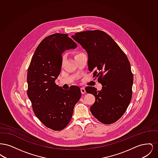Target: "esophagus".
<instances>
[{"label":"esophagus","instance_id":"esophagus-1","mask_svg":"<svg viewBox=\"0 0 158 158\" xmlns=\"http://www.w3.org/2000/svg\"><path fill=\"white\" fill-rule=\"evenodd\" d=\"M81 93H82V94H84L86 93V90H85V89L84 87H82V88H81Z\"/></svg>","mask_w":158,"mask_h":158}]
</instances>
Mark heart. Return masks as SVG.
I'll list each match as a JSON object with an SVG mask.
<instances>
[{
    "label": "heart",
    "instance_id": "b5f03b06",
    "mask_svg": "<svg viewBox=\"0 0 158 158\" xmlns=\"http://www.w3.org/2000/svg\"><path fill=\"white\" fill-rule=\"evenodd\" d=\"M83 54V53H81V52H77V53H76L75 54V58L77 57L78 56H79L82 55V54Z\"/></svg>",
    "mask_w": 158,
    "mask_h": 158
}]
</instances>
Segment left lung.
I'll return each mask as SVG.
<instances>
[{
	"label": "left lung",
	"mask_w": 158,
	"mask_h": 158,
	"mask_svg": "<svg viewBox=\"0 0 158 158\" xmlns=\"http://www.w3.org/2000/svg\"><path fill=\"white\" fill-rule=\"evenodd\" d=\"M88 56V69L101 83L102 89L87 86L86 92L95 97L90 112L101 123L116 122L126 111L132 97L133 75L126 54L106 32L86 31L72 36Z\"/></svg>",
	"instance_id": "obj_1"
}]
</instances>
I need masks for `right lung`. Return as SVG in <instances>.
Returning <instances> with one entry per match:
<instances>
[{
  "instance_id": "right-lung-1",
  "label": "right lung",
  "mask_w": 158,
  "mask_h": 158,
  "mask_svg": "<svg viewBox=\"0 0 158 158\" xmlns=\"http://www.w3.org/2000/svg\"><path fill=\"white\" fill-rule=\"evenodd\" d=\"M77 44L66 34L56 33L38 45L28 69L27 94L34 113L40 121L55 131L66 127L81 97L80 88L64 90L55 83L62 64V53Z\"/></svg>"
}]
</instances>
